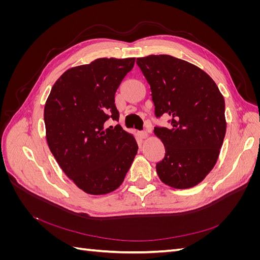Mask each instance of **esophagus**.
I'll use <instances>...</instances> for the list:
<instances>
[{
  "mask_svg": "<svg viewBox=\"0 0 260 260\" xmlns=\"http://www.w3.org/2000/svg\"><path fill=\"white\" fill-rule=\"evenodd\" d=\"M140 137L142 139H146L147 138V132L146 131H140Z\"/></svg>",
  "mask_w": 260,
  "mask_h": 260,
  "instance_id": "1",
  "label": "esophagus"
}]
</instances>
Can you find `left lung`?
Wrapping results in <instances>:
<instances>
[{
    "mask_svg": "<svg viewBox=\"0 0 260 260\" xmlns=\"http://www.w3.org/2000/svg\"><path fill=\"white\" fill-rule=\"evenodd\" d=\"M137 64L151 86L155 116L170 125L155 127L165 146L156 171L165 184L188 188L216 165L225 136L224 100L217 84L199 67L170 55H148Z\"/></svg>",
    "mask_w": 260,
    "mask_h": 260,
    "instance_id": "left-lung-1",
    "label": "left lung"
}]
</instances>
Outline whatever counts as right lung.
Segmentation results:
<instances>
[{"label":"right lung","instance_id":"right-lung-1","mask_svg":"<svg viewBox=\"0 0 260 260\" xmlns=\"http://www.w3.org/2000/svg\"><path fill=\"white\" fill-rule=\"evenodd\" d=\"M136 58H98L68 69L54 83L44 107L46 141L66 176L82 191H115L138 153L136 139L118 121L115 93Z\"/></svg>","mask_w":260,"mask_h":260}]
</instances>
